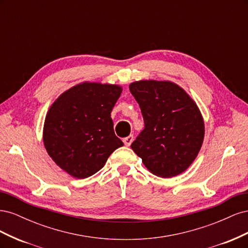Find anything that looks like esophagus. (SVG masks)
I'll return each instance as SVG.
<instances>
[{"mask_svg":"<svg viewBox=\"0 0 248 248\" xmlns=\"http://www.w3.org/2000/svg\"><path fill=\"white\" fill-rule=\"evenodd\" d=\"M132 141H133V136H128L127 138L123 139L124 145H125V146H127V147H129V146L131 145V142H132Z\"/></svg>","mask_w":248,"mask_h":248,"instance_id":"1","label":"esophagus"}]
</instances>
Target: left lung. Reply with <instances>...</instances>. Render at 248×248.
I'll use <instances>...</instances> for the list:
<instances>
[{
	"label": "left lung",
	"mask_w": 248,
	"mask_h": 248,
	"mask_svg": "<svg viewBox=\"0 0 248 248\" xmlns=\"http://www.w3.org/2000/svg\"><path fill=\"white\" fill-rule=\"evenodd\" d=\"M129 90L145 123L131 149L152 174L162 178L181 174L196 159L204 140V120L196 102L168 80L134 81Z\"/></svg>",
	"instance_id": "left-lung-1"
}]
</instances>
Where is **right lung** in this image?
I'll return each mask as SVG.
<instances>
[{"label": "right lung", "mask_w": 248, "mask_h": 248, "mask_svg": "<svg viewBox=\"0 0 248 248\" xmlns=\"http://www.w3.org/2000/svg\"><path fill=\"white\" fill-rule=\"evenodd\" d=\"M121 93L117 85L82 82L51 104L44 121V147L70 176L85 179L94 175L123 146L110 118Z\"/></svg>", "instance_id": "1"}]
</instances>
